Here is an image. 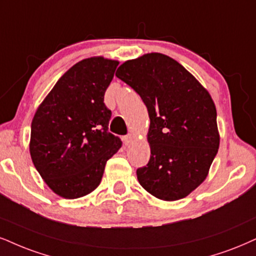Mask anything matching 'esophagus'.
I'll return each instance as SVG.
<instances>
[{
	"label": "esophagus",
	"instance_id": "34e87169",
	"mask_svg": "<svg viewBox=\"0 0 256 256\" xmlns=\"http://www.w3.org/2000/svg\"><path fill=\"white\" fill-rule=\"evenodd\" d=\"M133 140H134V135L133 134L126 135L124 138H123V141H124L126 144H130L132 142H133Z\"/></svg>",
	"mask_w": 256,
	"mask_h": 256
}]
</instances>
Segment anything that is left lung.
<instances>
[{"instance_id":"1","label":"left lung","mask_w":256,"mask_h":256,"mask_svg":"<svg viewBox=\"0 0 256 256\" xmlns=\"http://www.w3.org/2000/svg\"><path fill=\"white\" fill-rule=\"evenodd\" d=\"M116 77L138 94L150 120V158L136 170L138 182L159 200L186 197L206 178L218 150L212 98L184 66L162 53L123 62Z\"/></svg>"}]
</instances>
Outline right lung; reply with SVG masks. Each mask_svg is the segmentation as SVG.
<instances>
[{
  "label": "right lung",
  "instance_id": "1",
  "mask_svg": "<svg viewBox=\"0 0 256 256\" xmlns=\"http://www.w3.org/2000/svg\"><path fill=\"white\" fill-rule=\"evenodd\" d=\"M118 62L84 59L56 82L38 108L30 129L34 166L53 192L74 200L102 180L108 160L122 146L109 133L112 110L104 94Z\"/></svg>",
  "mask_w": 256,
  "mask_h": 256
}]
</instances>
